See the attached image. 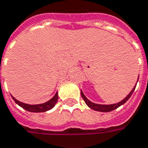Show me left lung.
Listing matches in <instances>:
<instances>
[{"label": "left lung", "mask_w": 148, "mask_h": 148, "mask_svg": "<svg viewBox=\"0 0 148 148\" xmlns=\"http://www.w3.org/2000/svg\"><path fill=\"white\" fill-rule=\"evenodd\" d=\"M135 87H136V85H135V87L133 88V90L130 92L129 95H127L124 99H122V100L120 101L119 103H113V104H98V103H93V102H91V101H90L89 99H87V97L84 95V94L82 93V91H81V95H82L83 100L85 101V103H87V106H88L89 108H91V109H94V110H95V111H99V112H111V111L114 110V109H116V108H117L118 107H120L121 105L124 104V103L130 99V97L131 95L133 94V92L134 91V89H135Z\"/></svg>", "instance_id": "left-lung-1"}]
</instances>
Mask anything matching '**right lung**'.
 <instances>
[{
    "label": "right lung",
    "mask_w": 148,
    "mask_h": 148,
    "mask_svg": "<svg viewBox=\"0 0 148 148\" xmlns=\"http://www.w3.org/2000/svg\"><path fill=\"white\" fill-rule=\"evenodd\" d=\"M12 98L15 101V103H17V104H18L20 107H22V108H24L25 110H27L28 112H43L49 111V110H50L51 108H53L55 106L57 99H58V94H57V92L55 94V95L50 100L47 101L46 103H40V104H27V103H24L20 102V101L15 99L14 97H13V96H12Z\"/></svg>",
    "instance_id": "obj_1"
}]
</instances>
